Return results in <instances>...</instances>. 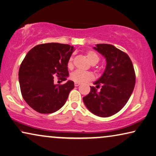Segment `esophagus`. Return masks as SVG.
I'll return each instance as SVG.
<instances>
[{"label":"esophagus","mask_w":156,"mask_h":156,"mask_svg":"<svg viewBox=\"0 0 156 156\" xmlns=\"http://www.w3.org/2000/svg\"><path fill=\"white\" fill-rule=\"evenodd\" d=\"M80 85V83H74V85H75L76 87H78V86H79Z\"/></svg>","instance_id":"1"}]
</instances>
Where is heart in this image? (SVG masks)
Wrapping results in <instances>:
<instances>
[{
    "instance_id": "obj_1",
    "label": "heart",
    "mask_w": 156,
    "mask_h": 156,
    "mask_svg": "<svg viewBox=\"0 0 156 156\" xmlns=\"http://www.w3.org/2000/svg\"><path fill=\"white\" fill-rule=\"evenodd\" d=\"M86 57L89 62L92 65L97 64L99 61V57L97 54L94 51L89 50L86 53ZM73 57H70L68 62V67L69 69L73 68ZM70 78L76 83H83L92 80L94 78L93 73L89 71H82L77 70L71 73Z\"/></svg>"
}]
</instances>
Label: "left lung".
<instances>
[{"mask_svg": "<svg viewBox=\"0 0 156 156\" xmlns=\"http://www.w3.org/2000/svg\"><path fill=\"white\" fill-rule=\"evenodd\" d=\"M94 50L106 58V66L99 80L95 81L97 91L90 86V92L83 97L86 107L99 117H109L124 107L135 85V72L126 53L110 44H97Z\"/></svg>", "mask_w": 156, "mask_h": 156, "instance_id": "8db88e82", "label": "left lung"}]
</instances>
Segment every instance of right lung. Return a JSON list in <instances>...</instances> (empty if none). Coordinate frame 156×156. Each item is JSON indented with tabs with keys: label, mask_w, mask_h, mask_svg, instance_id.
Listing matches in <instances>:
<instances>
[{
	"label": "right lung",
	"mask_w": 156,
	"mask_h": 156,
	"mask_svg": "<svg viewBox=\"0 0 156 156\" xmlns=\"http://www.w3.org/2000/svg\"><path fill=\"white\" fill-rule=\"evenodd\" d=\"M73 50L68 44H41L32 48L22 61L19 70L21 92L37 112L52 113L66 103L74 83L68 80L63 85H55L54 76L66 80L68 62Z\"/></svg>",
	"instance_id": "add662e5"
}]
</instances>
